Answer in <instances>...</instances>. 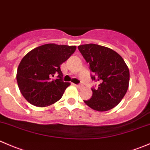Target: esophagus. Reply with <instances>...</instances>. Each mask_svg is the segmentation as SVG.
<instances>
[{
    "instance_id": "esophagus-1",
    "label": "esophagus",
    "mask_w": 150,
    "mask_h": 150,
    "mask_svg": "<svg viewBox=\"0 0 150 150\" xmlns=\"http://www.w3.org/2000/svg\"><path fill=\"white\" fill-rule=\"evenodd\" d=\"M75 86H76L78 88H83V85H75Z\"/></svg>"
}]
</instances>
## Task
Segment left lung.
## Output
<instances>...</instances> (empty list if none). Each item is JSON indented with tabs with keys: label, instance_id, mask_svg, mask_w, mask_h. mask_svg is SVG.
Here are the masks:
<instances>
[{
	"label": "left lung",
	"instance_id": "obj_1",
	"mask_svg": "<svg viewBox=\"0 0 150 150\" xmlns=\"http://www.w3.org/2000/svg\"><path fill=\"white\" fill-rule=\"evenodd\" d=\"M78 50L89 64L93 80L99 82L97 89L85 103L95 111H109L121 102L129 88V70L124 59L108 47L95 44L78 46Z\"/></svg>",
	"mask_w": 150,
	"mask_h": 150
}]
</instances>
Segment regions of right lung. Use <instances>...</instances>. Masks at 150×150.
<instances>
[{
    "mask_svg": "<svg viewBox=\"0 0 150 150\" xmlns=\"http://www.w3.org/2000/svg\"><path fill=\"white\" fill-rule=\"evenodd\" d=\"M75 50V46L46 44L33 49L22 58L16 80L20 92L29 103L46 107L62 98L70 83L62 81L60 65ZM57 74L59 78L52 79Z\"/></svg>",
    "mask_w": 150,
    "mask_h": 150,
    "instance_id": "right-lung-1",
    "label": "right lung"
}]
</instances>
